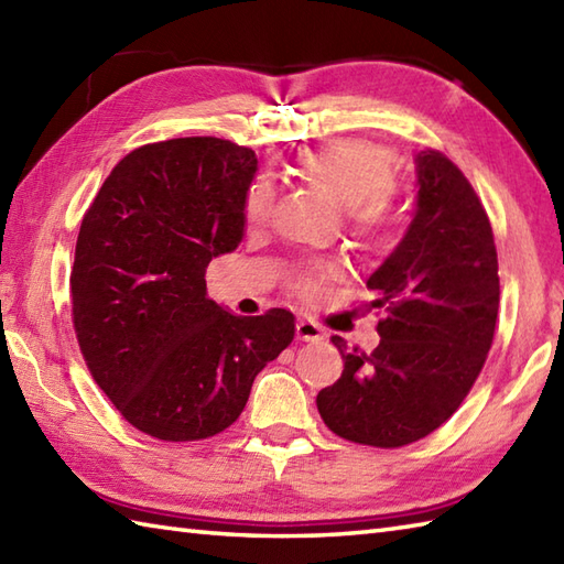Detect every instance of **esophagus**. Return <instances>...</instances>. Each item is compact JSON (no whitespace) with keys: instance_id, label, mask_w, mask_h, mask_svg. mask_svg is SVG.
<instances>
[{"instance_id":"34e87169","label":"esophagus","mask_w":564,"mask_h":564,"mask_svg":"<svg viewBox=\"0 0 564 564\" xmlns=\"http://www.w3.org/2000/svg\"><path fill=\"white\" fill-rule=\"evenodd\" d=\"M295 334H297V339H303V341H319L322 339V327L315 325L313 319H297Z\"/></svg>"}]
</instances>
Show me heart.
<instances>
[{
  "label": "heart",
  "mask_w": 564,
  "mask_h": 564,
  "mask_svg": "<svg viewBox=\"0 0 564 564\" xmlns=\"http://www.w3.org/2000/svg\"><path fill=\"white\" fill-rule=\"evenodd\" d=\"M297 172L310 184L346 210L356 237L364 242H382L394 227V210L390 188L394 184V160L388 150L364 140H337L327 145L307 150L297 160ZM273 206V186L267 178L251 182L245 194V218L251 225H261ZM303 295L317 291V279L297 283Z\"/></svg>",
  "instance_id": "1"
}]
</instances>
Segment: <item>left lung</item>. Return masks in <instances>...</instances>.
Masks as SVG:
<instances>
[{
    "mask_svg": "<svg viewBox=\"0 0 564 564\" xmlns=\"http://www.w3.org/2000/svg\"><path fill=\"white\" fill-rule=\"evenodd\" d=\"M416 210L366 285L386 310L373 354L332 337L341 378L319 390L334 434L376 448L429 436L458 410L495 339L499 275L492 225L446 154L419 152Z\"/></svg>",
    "mask_w": 564,
    "mask_h": 564,
    "instance_id": "1",
    "label": "left lung"
}]
</instances>
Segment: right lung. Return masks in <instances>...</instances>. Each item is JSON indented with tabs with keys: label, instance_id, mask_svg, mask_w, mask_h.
Listing matches in <instances>:
<instances>
[{
	"label": "right lung",
	"instance_id": "add662e5",
	"mask_svg": "<svg viewBox=\"0 0 564 564\" xmlns=\"http://www.w3.org/2000/svg\"><path fill=\"white\" fill-rule=\"evenodd\" d=\"M257 164L220 138L154 142L113 166L84 215L69 275L79 349L142 434H220L295 337L289 310L237 317L206 297L208 263L245 237Z\"/></svg>",
	"mask_w": 564,
	"mask_h": 564
}]
</instances>
